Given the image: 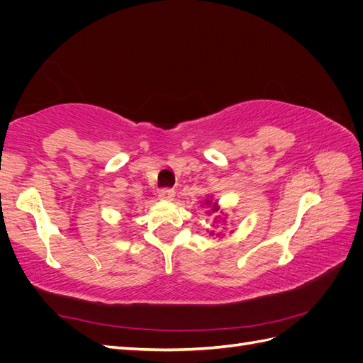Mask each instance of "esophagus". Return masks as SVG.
<instances>
[{
  "instance_id": "obj_1",
  "label": "esophagus",
  "mask_w": 363,
  "mask_h": 363,
  "mask_svg": "<svg viewBox=\"0 0 363 363\" xmlns=\"http://www.w3.org/2000/svg\"><path fill=\"white\" fill-rule=\"evenodd\" d=\"M157 195H159L160 200L171 201L174 199V189H171V188H162V189H159Z\"/></svg>"
}]
</instances>
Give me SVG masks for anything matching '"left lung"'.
<instances>
[{"label": "left lung", "instance_id": "left-lung-1", "mask_svg": "<svg viewBox=\"0 0 363 363\" xmlns=\"http://www.w3.org/2000/svg\"><path fill=\"white\" fill-rule=\"evenodd\" d=\"M206 204H211V201H208V200H207V203H206ZM212 211H213V212H216V211H218V207H216V204H213V206H212Z\"/></svg>", "mask_w": 363, "mask_h": 363}]
</instances>
